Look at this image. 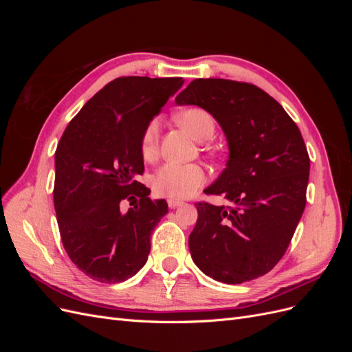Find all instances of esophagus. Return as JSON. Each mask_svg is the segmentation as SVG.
Returning a JSON list of instances; mask_svg holds the SVG:
<instances>
[{"label": "esophagus", "instance_id": "obj_1", "mask_svg": "<svg viewBox=\"0 0 352 352\" xmlns=\"http://www.w3.org/2000/svg\"><path fill=\"white\" fill-rule=\"evenodd\" d=\"M167 204H168V207L170 208H176V207H180L184 204L182 201H179V199H173V198H168L167 199Z\"/></svg>", "mask_w": 352, "mask_h": 352}]
</instances>
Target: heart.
Returning a JSON list of instances; mask_svg holds the SVG:
<instances>
[{
    "instance_id": "1",
    "label": "heart",
    "mask_w": 352,
    "mask_h": 352,
    "mask_svg": "<svg viewBox=\"0 0 352 352\" xmlns=\"http://www.w3.org/2000/svg\"><path fill=\"white\" fill-rule=\"evenodd\" d=\"M179 122L197 140H206L214 133V120L202 109H189L179 116ZM160 119H153L141 135V153L146 160L155 157L158 150ZM207 182V173L199 164H182L168 162L160 167L153 176V188L158 195L173 199H185L197 194Z\"/></svg>"
}]
</instances>
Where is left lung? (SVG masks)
Listing matches in <instances>:
<instances>
[{"mask_svg":"<svg viewBox=\"0 0 352 352\" xmlns=\"http://www.w3.org/2000/svg\"><path fill=\"white\" fill-rule=\"evenodd\" d=\"M177 105H198L226 136V168L206 192L233 207L198 202L189 235L197 267L238 285L269 273L289 245L304 208L310 158L300 129L267 92L251 83L195 79Z\"/></svg>","mask_w":352,"mask_h":352,"instance_id":"obj_1","label":"left lung"}]
</instances>
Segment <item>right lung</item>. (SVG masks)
<instances>
[{
  "label": "right lung",
  "instance_id": "right-lung-1",
  "mask_svg": "<svg viewBox=\"0 0 352 352\" xmlns=\"http://www.w3.org/2000/svg\"><path fill=\"white\" fill-rule=\"evenodd\" d=\"M182 78H117L83 105L56 151L54 208L63 247L73 264L101 283L124 282L140 272L151 233L167 214L151 201L144 173L141 135ZM129 200L126 213L120 202Z\"/></svg>",
  "mask_w": 352,
  "mask_h": 352
}]
</instances>
